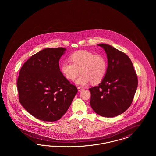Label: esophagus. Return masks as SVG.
Listing matches in <instances>:
<instances>
[{
    "label": "esophagus",
    "mask_w": 156,
    "mask_h": 156,
    "mask_svg": "<svg viewBox=\"0 0 156 156\" xmlns=\"http://www.w3.org/2000/svg\"><path fill=\"white\" fill-rule=\"evenodd\" d=\"M78 90L79 92H81L82 90H83V89L82 88H81V87H78Z\"/></svg>",
    "instance_id": "34e87169"
}]
</instances>
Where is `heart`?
<instances>
[{"label":"heart","mask_w":156,"mask_h":156,"mask_svg":"<svg viewBox=\"0 0 156 156\" xmlns=\"http://www.w3.org/2000/svg\"><path fill=\"white\" fill-rule=\"evenodd\" d=\"M70 61H65L61 65V71L67 79H76L78 85H85L91 82L97 84L102 81L107 71L108 62L106 58L101 54L95 55L86 50L78 51L70 55Z\"/></svg>","instance_id":"heart-1"}]
</instances>
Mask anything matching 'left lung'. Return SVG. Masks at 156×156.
<instances>
[{"instance_id": "obj_1", "label": "left lung", "mask_w": 156, "mask_h": 156, "mask_svg": "<svg viewBox=\"0 0 156 156\" xmlns=\"http://www.w3.org/2000/svg\"><path fill=\"white\" fill-rule=\"evenodd\" d=\"M98 45L106 52L108 66L102 82L89 89L90 105L100 116L115 117L126 111L131 105L137 87V76L126 54L110 45Z\"/></svg>"}]
</instances>
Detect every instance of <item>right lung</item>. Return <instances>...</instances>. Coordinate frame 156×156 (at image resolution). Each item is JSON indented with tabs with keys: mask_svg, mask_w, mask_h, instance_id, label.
<instances>
[{
	"mask_svg": "<svg viewBox=\"0 0 156 156\" xmlns=\"http://www.w3.org/2000/svg\"><path fill=\"white\" fill-rule=\"evenodd\" d=\"M66 51L62 47L43 49L27 60L19 72V102L39 120H59L78 92L60 71L59 60Z\"/></svg>",
	"mask_w": 156,
	"mask_h": 156,
	"instance_id": "1",
	"label": "right lung"
}]
</instances>
